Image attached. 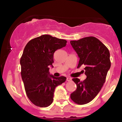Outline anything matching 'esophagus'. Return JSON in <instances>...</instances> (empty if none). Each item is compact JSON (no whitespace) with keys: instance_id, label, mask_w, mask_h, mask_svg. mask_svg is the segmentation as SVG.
<instances>
[{"instance_id":"34e87169","label":"esophagus","mask_w":122,"mask_h":122,"mask_svg":"<svg viewBox=\"0 0 122 122\" xmlns=\"http://www.w3.org/2000/svg\"><path fill=\"white\" fill-rule=\"evenodd\" d=\"M66 81H72V79H71V77H68L66 78Z\"/></svg>"}]
</instances>
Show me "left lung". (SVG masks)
<instances>
[{"instance_id": "obj_1", "label": "left lung", "mask_w": 122, "mask_h": 122, "mask_svg": "<svg viewBox=\"0 0 122 122\" xmlns=\"http://www.w3.org/2000/svg\"><path fill=\"white\" fill-rule=\"evenodd\" d=\"M71 44L80 58L77 68H84L86 79L72 80L77 89L71 93V99L77 104L91 102L101 90L111 67L110 51L106 46L94 37H88L78 41H71Z\"/></svg>"}]
</instances>
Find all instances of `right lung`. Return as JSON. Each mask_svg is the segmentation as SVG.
<instances>
[{
	"label": "right lung",
	"mask_w": 122,
	"mask_h": 122,
	"mask_svg": "<svg viewBox=\"0 0 122 122\" xmlns=\"http://www.w3.org/2000/svg\"><path fill=\"white\" fill-rule=\"evenodd\" d=\"M67 41L42 35L30 40L25 46L20 58L21 76L28 98L34 105L46 107L53 101L55 88L66 81L64 76L50 75L56 50L65 47Z\"/></svg>",
	"instance_id": "right-lung-1"
}]
</instances>
